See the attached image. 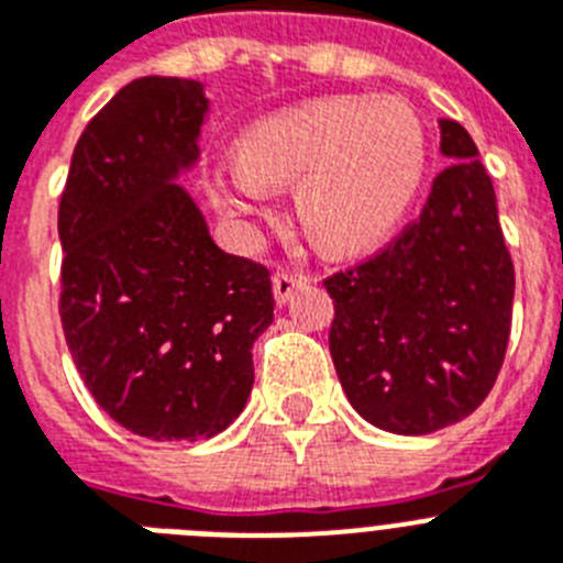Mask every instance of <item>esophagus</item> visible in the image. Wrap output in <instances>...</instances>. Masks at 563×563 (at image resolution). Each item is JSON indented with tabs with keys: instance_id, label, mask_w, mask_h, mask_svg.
I'll list each match as a JSON object with an SVG mask.
<instances>
[{
	"instance_id": "34e87169",
	"label": "esophagus",
	"mask_w": 563,
	"mask_h": 563,
	"mask_svg": "<svg viewBox=\"0 0 563 563\" xmlns=\"http://www.w3.org/2000/svg\"><path fill=\"white\" fill-rule=\"evenodd\" d=\"M305 285H307L305 273L278 271L276 276H273V296H276V305H287L292 292H296L298 287H305Z\"/></svg>"
}]
</instances>
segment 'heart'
I'll return each instance as SVG.
<instances>
[{
    "mask_svg": "<svg viewBox=\"0 0 563 563\" xmlns=\"http://www.w3.org/2000/svg\"><path fill=\"white\" fill-rule=\"evenodd\" d=\"M236 172L213 174L228 213L256 211L267 188L296 187L298 222L327 253L377 245L409 211L426 174V134L409 103L343 96L251 123L233 146Z\"/></svg>",
    "mask_w": 563,
    "mask_h": 563,
    "instance_id": "obj_1",
    "label": "heart"
}]
</instances>
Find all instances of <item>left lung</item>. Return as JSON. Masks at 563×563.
Listing matches in <instances>:
<instances>
[{
    "label": "left lung",
    "mask_w": 563,
    "mask_h": 563,
    "mask_svg": "<svg viewBox=\"0 0 563 563\" xmlns=\"http://www.w3.org/2000/svg\"><path fill=\"white\" fill-rule=\"evenodd\" d=\"M440 152L451 163L420 220L369 262L324 282L343 395L375 429L402 437L479 409L514 316V262L479 148L465 126L442 118Z\"/></svg>",
    "instance_id": "left-lung-1"
}]
</instances>
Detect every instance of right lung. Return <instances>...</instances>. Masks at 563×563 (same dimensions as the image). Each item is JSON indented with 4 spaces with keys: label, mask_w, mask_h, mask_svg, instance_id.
Masks as SVG:
<instances>
[{
    "label": "right lung",
    "mask_w": 563,
    "mask_h": 563,
    "mask_svg": "<svg viewBox=\"0 0 563 563\" xmlns=\"http://www.w3.org/2000/svg\"><path fill=\"white\" fill-rule=\"evenodd\" d=\"M208 112L202 81L126 84L78 137L58 208L69 355L114 422L157 442L242 415L276 307L271 273L222 251L180 186Z\"/></svg>",
    "instance_id": "right-lung-1"
}]
</instances>
